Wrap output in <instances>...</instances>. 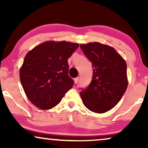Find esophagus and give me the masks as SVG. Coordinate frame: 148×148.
<instances>
[{
	"mask_svg": "<svg viewBox=\"0 0 148 148\" xmlns=\"http://www.w3.org/2000/svg\"><path fill=\"white\" fill-rule=\"evenodd\" d=\"M74 81V83H75L76 84H78V83H79V77H76V78H75Z\"/></svg>",
	"mask_w": 148,
	"mask_h": 148,
	"instance_id": "obj_1",
	"label": "esophagus"
}]
</instances>
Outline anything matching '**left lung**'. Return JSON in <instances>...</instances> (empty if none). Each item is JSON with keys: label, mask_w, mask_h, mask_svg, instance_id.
<instances>
[{"label": "left lung", "mask_w": 148, "mask_h": 148, "mask_svg": "<svg viewBox=\"0 0 148 148\" xmlns=\"http://www.w3.org/2000/svg\"><path fill=\"white\" fill-rule=\"evenodd\" d=\"M80 47L93 68L90 84L80 96L90 111L105 113L119 102L126 91V62L114 48L99 42H90Z\"/></svg>", "instance_id": "left-lung-1"}]
</instances>
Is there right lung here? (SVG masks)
Listing matches in <instances>:
<instances>
[{
    "instance_id": "add662e5",
    "label": "right lung",
    "mask_w": 148,
    "mask_h": 148,
    "mask_svg": "<svg viewBox=\"0 0 148 148\" xmlns=\"http://www.w3.org/2000/svg\"><path fill=\"white\" fill-rule=\"evenodd\" d=\"M79 46L66 41H47L25 55L20 81L25 95L37 108L47 110L56 106L73 87L67 60Z\"/></svg>"
}]
</instances>
